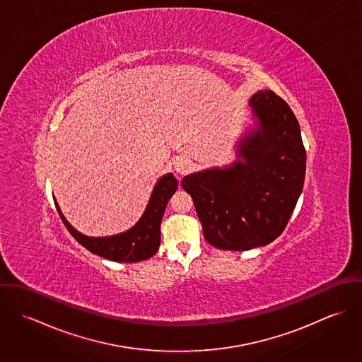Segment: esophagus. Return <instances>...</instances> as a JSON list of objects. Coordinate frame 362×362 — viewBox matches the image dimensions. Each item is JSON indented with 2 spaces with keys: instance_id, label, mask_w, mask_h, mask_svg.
I'll return each instance as SVG.
<instances>
[{
  "instance_id": "1",
  "label": "esophagus",
  "mask_w": 362,
  "mask_h": 362,
  "mask_svg": "<svg viewBox=\"0 0 362 362\" xmlns=\"http://www.w3.org/2000/svg\"><path fill=\"white\" fill-rule=\"evenodd\" d=\"M191 160L187 158V157H177L174 160V170L177 171V174L180 175H184L187 174L189 170H191Z\"/></svg>"
}]
</instances>
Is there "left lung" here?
Masks as SVG:
<instances>
[{"mask_svg":"<svg viewBox=\"0 0 362 362\" xmlns=\"http://www.w3.org/2000/svg\"><path fill=\"white\" fill-rule=\"evenodd\" d=\"M250 107L254 124L235 144L237 160L181 180L207 243L218 250L248 251L274 241L304 187L307 153L290 105L264 89Z\"/></svg>","mask_w":362,"mask_h":362,"instance_id":"left-lung-1","label":"left lung"}]
</instances>
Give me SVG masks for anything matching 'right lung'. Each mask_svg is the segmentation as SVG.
I'll list each match as a JSON object with an SVG mask.
<instances>
[{"mask_svg":"<svg viewBox=\"0 0 362 362\" xmlns=\"http://www.w3.org/2000/svg\"><path fill=\"white\" fill-rule=\"evenodd\" d=\"M177 188L178 181L171 173L161 175L156 182L148 206L136 224L124 233L108 237H89L75 230L62 214L57 201L54 202L62 223L71 235L88 251L114 262H139L153 257L157 252L160 247L161 218L168 199Z\"/></svg>","mask_w":362,"mask_h":362,"instance_id":"add662e5","label":"right lung"}]
</instances>
